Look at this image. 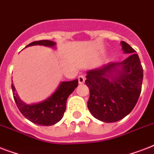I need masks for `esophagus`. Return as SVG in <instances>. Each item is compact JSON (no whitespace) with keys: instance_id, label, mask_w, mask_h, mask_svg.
Returning a JSON list of instances; mask_svg holds the SVG:
<instances>
[{"instance_id":"34e87169","label":"esophagus","mask_w":154,"mask_h":154,"mask_svg":"<svg viewBox=\"0 0 154 154\" xmlns=\"http://www.w3.org/2000/svg\"><path fill=\"white\" fill-rule=\"evenodd\" d=\"M85 81V77L83 76V75H81L78 77V82H79V84H83Z\"/></svg>"}]
</instances>
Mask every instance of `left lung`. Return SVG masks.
I'll list each match as a JSON object with an SVG mask.
<instances>
[{
    "instance_id": "8db88e82",
    "label": "left lung",
    "mask_w": 154,
    "mask_h": 154,
    "mask_svg": "<svg viewBox=\"0 0 154 154\" xmlns=\"http://www.w3.org/2000/svg\"><path fill=\"white\" fill-rule=\"evenodd\" d=\"M121 45L131 55L122 62L108 63L87 72L89 89L88 109L103 122H115L126 117L136 105L141 91L143 69L136 51L126 42Z\"/></svg>"
}]
</instances>
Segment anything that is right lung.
<instances>
[{"mask_svg":"<svg viewBox=\"0 0 154 154\" xmlns=\"http://www.w3.org/2000/svg\"><path fill=\"white\" fill-rule=\"evenodd\" d=\"M32 45H44L55 48L56 43L52 41L42 40L33 42L28 45L25 48ZM78 85V80L70 82H60L57 89L51 96L43 101L34 104H26L19 98L16 93L15 87L12 84L13 98L20 112L34 124L44 126H50L55 125L63 117L66 109V101L70 94L74 91Z\"/></svg>","mask_w":154,"mask_h":154,"instance_id":"1","label":"right lung"}]
</instances>
